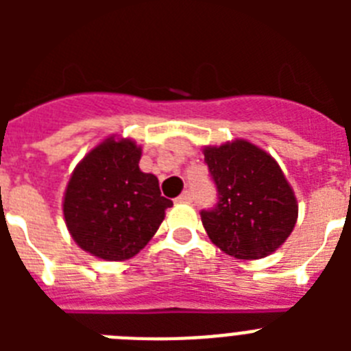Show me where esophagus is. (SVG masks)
<instances>
[{
  "label": "esophagus",
  "instance_id": "esophagus-1",
  "mask_svg": "<svg viewBox=\"0 0 351 351\" xmlns=\"http://www.w3.org/2000/svg\"><path fill=\"white\" fill-rule=\"evenodd\" d=\"M191 200H193V195H191V191H184V193H181L178 197V202H186L190 204Z\"/></svg>",
  "mask_w": 351,
  "mask_h": 351
}]
</instances>
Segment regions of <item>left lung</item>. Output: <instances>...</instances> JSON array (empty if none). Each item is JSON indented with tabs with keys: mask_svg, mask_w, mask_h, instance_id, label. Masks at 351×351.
Returning a JSON list of instances; mask_svg holds the SVG:
<instances>
[{
	"mask_svg": "<svg viewBox=\"0 0 351 351\" xmlns=\"http://www.w3.org/2000/svg\"><path fill=\"white\" fill-rule=\"evenodd\" d=\"M204 156L218 195L200 210L210 241L241 260L271 255L297 221L295 195L280 165L246 141L206 147Z\"/></svg>",
	"mask_w": 351,
	"mask_h": 351,
	"instance_id": "obj_1",
	"label": "left lung"
}]
</instances>
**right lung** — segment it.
<instances>
[{
	"label": "right lung",
	"mask_w": 351,
	"mask_h": 351,
	"mask_svg": "<svg viewBox=\"0 0 351 351\" xmlns=\"http://www.w3.org/2000/svg\"><path fill=\"white\" fill-rule=\"evenodd\" d=\"M135 142L107 138L80 161L64 193V221L91 255L126 260L153 239L172 200L161 197L156 176L138 169Z\"/></svg>",
	"instance_id": "right-lung-1"
}]
</instances>
